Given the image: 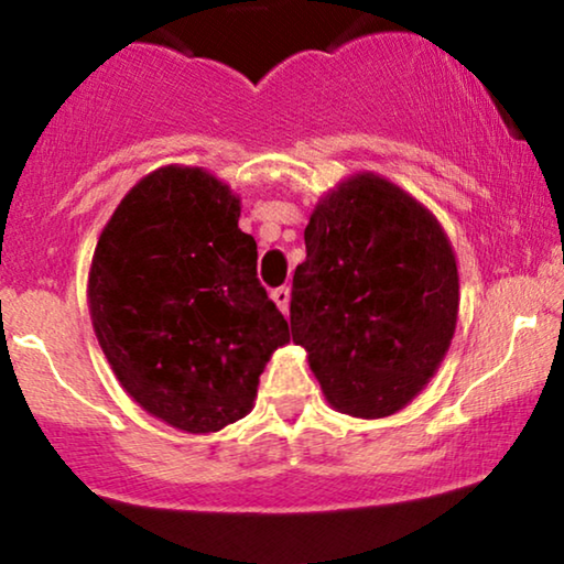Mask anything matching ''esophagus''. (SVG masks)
<instances>
[{"label":"esophagus","instance_id":"esophagus-1","mask_svg":"<svg viewBox=\"0 0 564 564\" xmlns=\"http://www.w3.org/2000/svg\"><path fill=\"white\" fill-rule=\"evenodd\" d=\"M272 300L282 313H288V307H290V288H288V284H284V288L272 290Z\"/></svg>","mask_w":564,"mask_h":564}]
</instances>
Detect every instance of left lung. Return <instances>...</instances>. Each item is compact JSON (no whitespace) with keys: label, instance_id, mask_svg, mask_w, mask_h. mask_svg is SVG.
Masks as SVG:
<instances>
[{"label":"left lung","instance_id":"obj_1","mask_svg":"<svg viewBox=\"0 0 564 564\" xmlns=\"http://www.w3.org/2000/svg\"><path fill=\"white\" fill-rule=\"evenodd\" d=\"M292 276V341L354 419L405 408L442 365L459 274L438 220L398 184L354 174L315 205Z\"/></svg>","mask_w":564,"mask_h":564}]
</instances>
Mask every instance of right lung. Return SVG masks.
<instances>
[{"label": "right lung", "mask_w": 564, "mask_h": 564, "mask_svg": "<svg viewBox=\"0 0 564 564\" xmlns=\"http://www.w3.org/2000/svg\"><path fill=\"white\" fill-rule=\"evenodd\" d=\"M238 218L228 184L161 166L120 199L91 257V326L112 372L143 411L187 434L243 419L290 341Z\"/></svg>", "instance_id": "add662e5"}]
</instances>
